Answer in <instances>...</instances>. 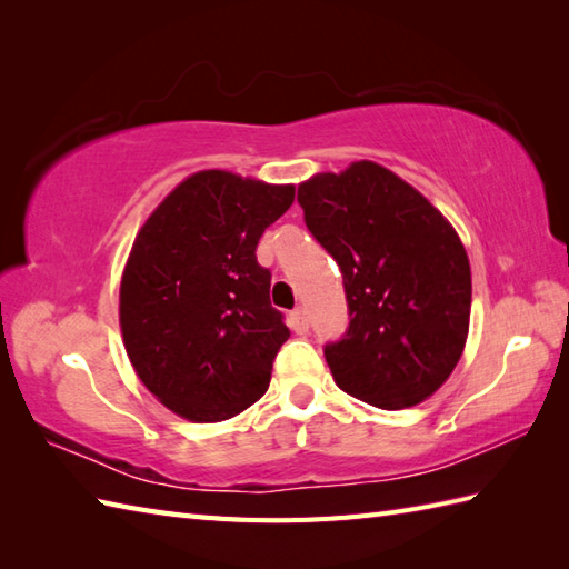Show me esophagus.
<instances>
[{"label":"esophagus","instance_id":"34e87169","mask_svg":"<svg viewBox=\"0 0 569 569\" xmlns=\"http://www.w3.org/2000/svg\"><path fill=\"white\" fill-rule=\"evenodd\" d=\"M288 325L296 335H306L308 332V312L303 308H296L291 316H288Z\"/></svg>","mask_w":569,"mask_h":569}]
</instances>
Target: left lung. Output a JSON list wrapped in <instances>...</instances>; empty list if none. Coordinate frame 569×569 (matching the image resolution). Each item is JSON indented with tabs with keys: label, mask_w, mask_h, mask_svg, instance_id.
Listing matches in <instances>:
<instances>
[{
	"label": "left lung",
	"mask_w": 569,
	"mask_h": 569,
	"mask_svg": "<svg viewBox=\"0 0 569 569\" xmlns=\"http://www.w3.org/2000/svg\"><path fill=\"white\" fill-rule=\"evenodd\" d=\"M303 220L342 271L349 325L325 345L342 391L383 410L426 401L467 342L471 276L452 224L371 161L298 186Z\"/></svg>",
	"instance_id": "1"
}]
</instances>
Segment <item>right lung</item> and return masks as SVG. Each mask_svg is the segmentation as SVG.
I'll return each instance as SVG.
<instances>
[{
	"label": "right lung",
	"instance_id": "right-lung-1",
	"mask_svg": "<svg viewBox=\"0 0 569 569\" xmlns=\"http://www.w3.org/2000/svg\"><path fill=\"white\" fill-rule=\"evenodd\" d=\"M293 198V186L200 171L137 234L119 322L131 367L173 413L227 420L269 389L291 332L271 306V271L257 261V244Z\"/></svg>",
	"mask_w": 569,
	"mask_h": 569
}]
</instances>
